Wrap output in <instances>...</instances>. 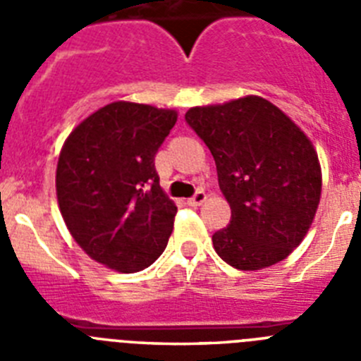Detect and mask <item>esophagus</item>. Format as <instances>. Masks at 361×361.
Instances as JSON below:
<instances>
[{"label": "esophagus", "instance_id": "esophagus-1", "mask_svg": "<svg viewBox=\"0 0 361 361\" xmlns=\"http://www.w3.org/2000/svg\"><path fill=\"white\" fill-rule=\"evenodd\" d=\"M206 199H208V195H206V191L199 190L195 193V195H193L190 200H188V204H190V206H200V204H202Z\"/></svg>", "mask_w": 361, "mask_h": 361}]
</instances>
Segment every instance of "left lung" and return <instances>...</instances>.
Returning a JSON list of instances; mask_svg holds the SVG:
<instances>
[{"mask_svg":"<svg viewBox=\"0 0 361 361\" xmlns=\"http://www.w3.org/2000/svg\"><path fill=\"white\" fill-rule=\"evenodd\" d=\"M186 123L206 142L231 208L213 247L235 269L280 262L304 240L322 195L314 146L280 108L258 95L195 106Z\"/></svg>","mask_w":361,"mask_h":361,"instance_id":"1","label":"left lung"}]
</instances>
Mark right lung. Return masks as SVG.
Listing matches in <instances>:
<instances>
[{
    "instance_id": "add662e5",
    "label": "right lung",
    "mask_w": 361,
    "mask_h": 361,
    "mask_svg": "<svg viewBox=\"0 0 361 361\" xmlns=\"http://www.w3.org/2000/svg\"><path fill=\"white\" fill-rule=\"evenodd\" d=\"M175 123V110L117 101L86 117L63 145L57 202L95 262L135 273L166 250L177 206L159 184L155 153Z\"/></svg>"
}]
</instances>
